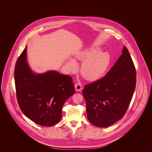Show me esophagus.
<instances>
[{
  "label": "esophagus",
  "instance_id": "esophagus-1",
  "mask_svg": "<svg viewBox=\"0 0 152 152\" xmlns=\"http://www.w3.org/2000/svg\"><path fill=\"white\" fill-rule=\"evenodd\" d=\"M75 87L76 91H80L82 89V86L81 85L80 83L76 84L75 86Z\"/></svg>",
  "mask_w": 152,
  "mask_h": 152
}]
</instances>
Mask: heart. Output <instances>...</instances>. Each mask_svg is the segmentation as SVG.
<instances>
[{
  "instance_id": "b5f03b06",
  "label": "heart",
  "mask_w": 152,
  "mask_h": 152,
  "mask_svg": "<svg viewBox=\"0 0 152 152\" xmlns=\"http://www.w3.org/2000/svg\"><path fill=\"white\" fill-rule=\"evenodd\" d=\"M98 48H89L82 51L76 56V58L84 61L81 68V73L86 79L94 81L100 79L107 71L108 67L110 56L108 52H99ZM68 66L72 71L76 70L77 64L71 60Z\"/></svg>"
}]
</instances>
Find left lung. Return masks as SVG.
I'll return each mask as SVG.
<instances>
[{"instance_id": "8db88e82", "label": "left lung", "mask_w": 152, "mask_h": 152, "mask_svg": "<svg viewBox=\"0 0 152 152\" xmlns=\"http://www.w3.org/2000/svg\"><path fill=\"white\" fill-rule=\"evenodd\" d=\"M136 84L135 66L127 48L103 77L83 91L87 117L94 125L108 127L121 119L129 106Z\"/></svg>"}]
</instances>
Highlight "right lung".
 <instances>
[{"mask_svg": "<svg viewBox=\"0 0 152 152\" xmlns=\"http://www.w3.org/2000/svg\"><path fill=\"white\" fill-rule=\"evenodd\" d=\"M26 48L15 66L18 102L22 112L31 120L51 126L60 121L64 102L75 94L72 78L56 71L38 75L32 72L27 62Z\"/></svg>", "mask_w": 152, "mask_h": 152, "instance_id": "add662e5", "label": "right lung"}]
</instances>
